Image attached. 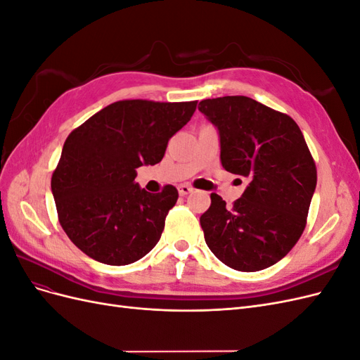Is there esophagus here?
<instances>
[{"mask_svg": "<svg viewBox=\"0 0 360 360\" xmlns=\"http://www.w3.org/2000/svg\"><path fill=\"white\" fill-rule=\"evenodd\" d=\"M193 189L189 186V184H180L179 186V193L181 195V197H186L188 193H191Z\"/></svg>", "mask_w": 360, "mask_h": 360, "instance_id": "obj_1", "label": "esophagus"}]
</instances>
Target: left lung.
I'll return each mask as SVG.
<instances>
[{"instance_id":"8db88e82","label":"left lung","mask_w":360,"mask_h":360,"mask_svg":"<svg viewBox=\"0 0 360 360\" xmlns=\"http://www.w3.org/2000/svg\"><path fill=\"white\" fill-rule=\"evenodd\" d=\"M198 110L219 134L222 167L249 179L231 209L210 195L200 217L205 243L234 270L274 266L300 238L317 186L302 130L287 114L246 96L205 99Z\"/></svg>"}]
</instances>
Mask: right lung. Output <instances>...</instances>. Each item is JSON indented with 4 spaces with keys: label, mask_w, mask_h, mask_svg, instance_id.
I'll return each mask as SVG.
<instances>
[{
    "label": "right lung",
    "mask_w": 360,
    "mask_h": 360,
    "mask_svg": "<svg viewBox=\"0 0 360 360\" xmlns=\"http://www.w3.org/2000/svg\"><path fill=\"white\" fill-rule=\"evenodd\" d=\"M195 110L197 102L120 101L68 136L51 189L63 230L84 254L126 266L156 246L179 192L141 189L136 168L159 163Z\"/></svg>",
    "instance_id": "add662e5"
}]
</instances>
